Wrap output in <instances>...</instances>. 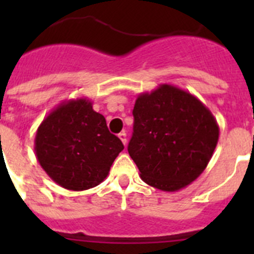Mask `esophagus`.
Returning <instances> with one entry per match:
<instances>
[{
  "instance_id": "esophagus-1",
  "label": "esophagus",
  "mask_w": 254,
  "mask_h": 254,
  "mask_svg": "<svg viewBox=\"0 0 254 254\" xmlns=\"http://www.w3.org/2000/svg\"><path fill=\"white\" fill-rule=\"evenodd\" d=\"M118 137L121 138V141H122L123 145H125V146H126V145H127V134H126V132L125 131L121 132V133L118 134Z\"/></svg>"
}]
</instances>
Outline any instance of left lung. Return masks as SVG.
I'll list each match as a JSON object with an SVG mask.
<instances>
[{"label": "left lung", "instance_id": "left-lung-1", "mask_svg": "<svg viewBox=\"0 0 254 254\" xmlns=\"http://www.w3.org/2000/svg\"><path fill=\"white\" fill-rule=\"evenodd\" d=\"M132 113L128 154L145 183L176 192L201 176L219 140V125L201 100L161 84L140 94Z\"/></svg>", "mask_w": 254, "mask_h": 254}]
</instances>
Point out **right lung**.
<instances>
[{
	"instance_id": "1",
	"label": "right lung",
	"mask_w": 254,
	"mask_h": 254,
	"mask_svg": "<svg viewBox=\"0 0 254 254\" xmlns=\"http://www.w3.org/2000/svg\"><path fill=\"white\" fill-rule=\"evenodd\" d=\"M125 149L86 98L62 102L38 127L34 150L40 167L61 187L85 190L100 185Z\"/></svg>"
}]
</instances>
